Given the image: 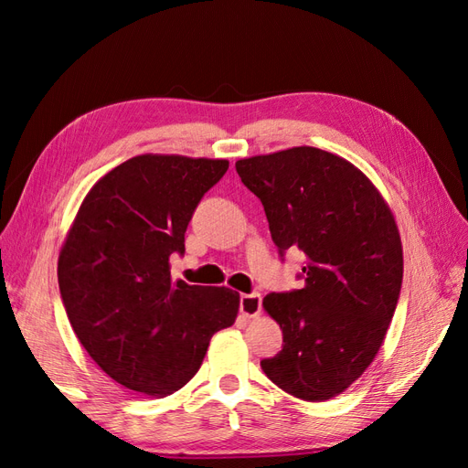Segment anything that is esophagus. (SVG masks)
Returning <instances> with one entry per match:
<instances>
[{"label":"esophagus","mask_w":468,"mask_h":468,"mask_svg":"<svg viewBox=\"0 0 468 468\" xmlns=\"http://www.w3.org/2000/svg\"><path fill=\"white\" fill-rule=\"evenodd\" d=\"M239 313L246 318H258L261 314V294L251 292L239 296Z\"/></svg>","instance_id":"esophagus-1"}]
</instances>
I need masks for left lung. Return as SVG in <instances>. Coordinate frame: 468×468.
<instances>
[{"label": "left lung", "instance_id": "1", "mask_svg": "<svg viewBox=\"0 0 468 468\" xmlns=\"http://www.w3.org/2000/svg\"><path fill=\"white\" fill-rule=\"evenodd\" d=\"M236 172L261 201L281 256H306L304 287L263 299L282 349L261 369L296 399L330 400L373 363L399 303L404 260L392 210L361 169L313 146L251 155Z\"/></svg>", "mask_w": 468, "mask_h": 468}]
</instances>
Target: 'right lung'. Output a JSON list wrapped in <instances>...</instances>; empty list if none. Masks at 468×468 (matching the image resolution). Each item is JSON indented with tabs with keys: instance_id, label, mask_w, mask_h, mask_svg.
Masks as SVG:
<instances>
[{
	"instance_id": "obj_1",
	"label": "right lung",
	"mask_w": 468,
	"mask_h": 468,
	"mask_svg": "<svg viewBox=\"0 0 468 468\" xmlns=\"http://www.w3.org/2000/svg\"><path fill=\"white\" fill-rule=\"evenodd\" d=\"M226 169L229 160L134 155L95 183L69 226L58 256L68 320L126 388L174 394L199 371L210 337L238 316L236 291L169 273L193 210Z\"/></svg>"
}]
</instances>
